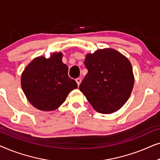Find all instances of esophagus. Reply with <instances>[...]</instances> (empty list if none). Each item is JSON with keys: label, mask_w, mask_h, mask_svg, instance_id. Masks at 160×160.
<instances>
[{"label": "esophagus", "mask_w": 160, "mask_h": 160, "mask_svg": "<svg viewBox=\"0 0 160 160\" xmlns=\"http://www.w3.org/2000/svg\"><path fill=\"white\" fill-rule=\"evenodd\" d=\"M76 83H77L78 86H79L80 84H81V82H82V79H81L80 78H77L76 79Z\"/></svg>", "instance_id": "34e87169"}]
</instances>
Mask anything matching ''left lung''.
Returning <instances> with one entry per match:
<instances>
[{"label":"left lung","instance_id":"obj_1","mask_svg":"<svg viewBox=\"0 0 160 160\" xmlns=\"http://www.w3.org/2000/svg\"><path fill=\"white\" fill-rule=\"evenodd\" d=\"M84 65L88 73L81 83L80 91L100 113L115 112L124 106L134 84L130 61L113 49L88 54Z\"/></svg>","mask_w":160,"mask_h":160}]
</instances>
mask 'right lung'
Masks as SVG:
<instances>
[{"label":"right lung","mask_w":160,"mask_h":160,"mask_svg":"<svg viewBox=\"0 0 160 160\" xmlns=\"http://www.w3.org/2000/svg\"><path fill=\"white\" fill-rule=\"evenodd\" d=\"M62 53H53L49 58L34 59L24 70L21 85L28 101L41 111H54L61 106L70 92L78 87L68 76V66L62 61Z\"/></svg>","instance_id":"1"}]
</instances>
